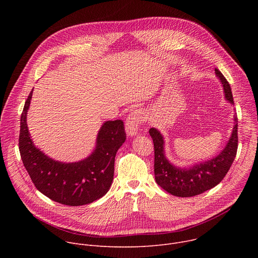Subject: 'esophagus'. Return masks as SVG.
I'll use <instances>...</instances> for the list:
<instances>
[{
  "instance_id": "34e87169",
  "label": "esophagus",
  "mask_w": 258,
  "mask_h": 258,
  "mask_svg": "<svg viewBox=\"0 0 258 258\" xmlns=\"http://www.w3.org/2000/svg\"><path fill=\"white\" fill-rule=\"evenodd\" d=\"M145 119L144 112L140 111V110H135V111L131 112L127 116L126 123H125V132L127 136L134 137L138 133L139 125L143 122Z\"/></svg>"
}]
</instances>
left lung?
<instances>
[{"instance_id": "left-lung-1", "label": "left lung", "mask_w": 258, "mask_h": 258, "mask_svg": "<svg viewBox=\"0 0 258 258\" xmlns=\"http://www.w3.org/2000/svg\"><path fill=\"white\" fill-rule=\"evenodd\" d=\"M215 75L224 88L226 99L234 104L230 84L223 73L215 68ZM234 127L225 149L216 157L190 167H177L170 163L164 153V139L154 127L149 133L154 144V173L158 185L167 193L177 197H193L212 189L229 171L238 149V118L234 115Z\"/></svg>"}]
</instances>
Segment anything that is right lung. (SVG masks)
<instances>
[{"instance_id": "right-lung-1", "label": "right lung", "mask_w": 258, "mask_h": 258, "mask_svg": "<svg viewBox=\"0 0 258 258\" xmlns=\"http://www.w3.org/2000/svg\"><path fill=\"white\" fill-rule=\"evenodd\" d=\"M32 91L25 101L20 119L19 151L35 188L51 200L69 206L92 203L111 186L114 160L126 135L123 121H105L97 137L94 152L84 160L65 163L48 157L34 146L26 123Z\"/></svg>"}]
</instances>
